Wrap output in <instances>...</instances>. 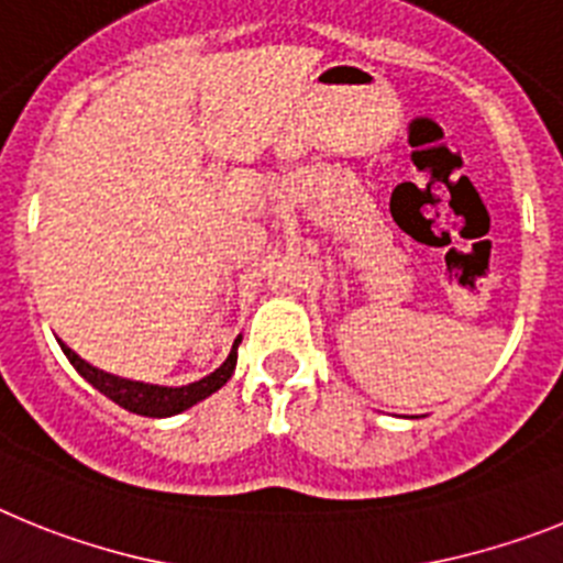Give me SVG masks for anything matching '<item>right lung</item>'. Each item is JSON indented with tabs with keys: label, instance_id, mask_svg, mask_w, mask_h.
<instances>
[{
	"label": "right lung",
	"instance_id": "obj_1",
	"mask_svg": "<svg viewBox=\"0 0 563 563\" xmlns=\"http://www.w3.org/2000/svg\"><path fill=\"white\" fill-rule=\"evenodd\" d=\"M238 345H241V336L234 340L232 354L227 356V363L221 368H214L212 374L198 379L192 385H184V388H164V385H146V383H133V379H121V376H112L107 371L92 368L90 363H85L76 351H70L62 342V351L67 354L73 368L85 376L92 388H99L104 397H110L112 402L121 405L130 413H141V417H173L180 410L192 408L195 402L207 399L209 394H214L218 388L227 385L229 376L234 374V365H238Z\"/></svg>",
	"mask_w": 563,
	"mask_h": 563
}]
</instances>
